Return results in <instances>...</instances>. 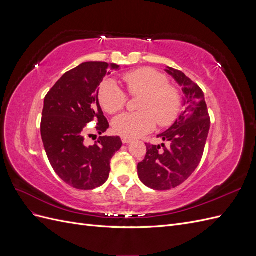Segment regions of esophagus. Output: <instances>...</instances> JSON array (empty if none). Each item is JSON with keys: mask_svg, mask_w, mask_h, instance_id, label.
Here are the masks:
<instances>
[{"mask_svg": "<svg viewBox=\"0 0 256 256\" xmlns=\"http://www.w3.org/2000/svg\"><path fill=\"white\" fill-rule=\"evenodd\" d=\"M122 142L124 144H129V143L132 142V138H126V136H122Z\"/></svg>", "mask_w": 256, "mask_h": 256, "instance_id": "esophagus-1", "label": "esophagus"}]
</instances>
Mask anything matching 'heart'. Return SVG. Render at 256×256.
Wrapping results in <instances>:
<instances>
[{"instance_id": "obj_1", "label": "heart", "mask_w": 256, "mask_h": 256, "mask_svg": "<svg viewBox=\"0 0 256 256\" xmlns=\"http://www.w3.org/2000/svg\"><path fill=\"white\" fill-rule=\"evenodd\" d=\"M122 79L130 96H140L136 109L140 112L124 113L113 120V130L126 138H138L156 127H168L177 120L182 109L180 92L168 84V78L156 69L144 67L124 74ZM98 100L102 109L114 114L125 108L128 96L112 79L102 82Z\"/></svg>"}]
</instances>
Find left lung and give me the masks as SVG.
<instances>
[{"instance_id":"obj_1","label":"left lung","mask_w":256,"mask_h":256,"mask_svg":"<svg viewBox=\"0 0 256 256\" xmlns=\"http://www.w3.org/2000/svg\"><path fill=\"white\" fill-rule=\"evenodd\" d=\"M166 72L182 88L186 109L171 128L158 136L170 142L168 147L145 143L146 156L138 164L141 182L148 188L160 191L176 188L196 171L203 157L210 128L203 90L180 70L168 67Z\"/></svg>"}]
</instances>
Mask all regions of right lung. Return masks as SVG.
<instances>
[{"label":"right lung","instance_id":"right-lung-1","mask_svg":"<svg viewBox=\"0 0 256 256\" xmlns=\"http://www.w3.org/2000/svg\"><path fill=\"white\" fill-rule=\"evenodd\" d=\"M106 62H86L65 72L44 97L40 132L50 164L62 180L80 190L104 184L110 174V161L122 147L120 136H99L88 146L84 132L97 122L99 134L109 122L98 102L100 82L110 68Z\"/></svg>","mask_w":256,"mask_h":256}]
</instances>
